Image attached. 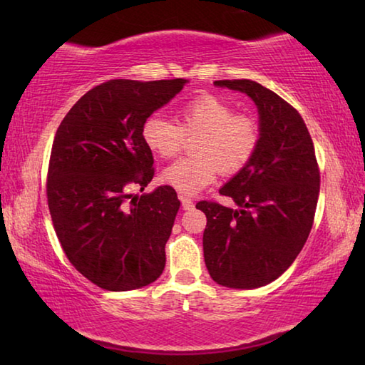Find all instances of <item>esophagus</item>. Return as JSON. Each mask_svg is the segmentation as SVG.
I'll use <instances>...</instances> for the list:
<instances>
[{
	"mask_svg": "<svg viewBox=\"0 0 365 365\" xmlns=\"http://www.w3.org/2000/svg\"><path fill=\"white\" fill-rule=\"evenodd\" d=\"M178 200H180L182 207L185 209V211H188V209H193L195 202H193V200H191V197L185 196V195H178Z\"/></svg>",
	"mask_w": 365,
	"mask_h": 365,
	"instance_id": "obj_1",
	"label": "esophagus"
}]
</instances>
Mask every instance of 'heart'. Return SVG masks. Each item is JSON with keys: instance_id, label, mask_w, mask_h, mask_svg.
<instances>
[{"instance_id": "1", "label": "heart", "mask_w": 365, "mask_h": 365, "mask_svg": "<svg viewBox=\"0 0 365 365\" xmlns=\"http://www.w3.org/2000/svg\"><path fill=\"white\" fill-rule=\"evenodd\" d=\"M180 125L158 114L141 128L145 145L163 159L178 156L187 138H197L195 158L182 159L164 170L163 180L182 193L195 195L211 185L219 172L225 177L246 169L261 145V127L250 114L235 113L224 98L212 93L195 96L178 110Z\"/></svg>"}]
</instances>
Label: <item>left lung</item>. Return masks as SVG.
<instances>
[{"instance_id": "8db88e82", "label": "left lung", "mask_w": 365, "mask_h": 365, "mask_svg": "<svg viewBox=\"0 0 365 365\" xmlns=\"http://www.w3.org/2000/svg\"><path fill=\"white\" fill-rule=\"evenodd\" d=\"M248 95L259 109L261 145L240 174L219 190L238 209L200 201L206 214L202 250L209 275L222 287L267 285L293 264L314 224L320 190L316 150L292 104L252 80H217Z\"/></svg>"}]
</instances>
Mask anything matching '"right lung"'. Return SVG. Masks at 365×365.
Returning a JSON list of instances; mask_svg holds the SVG:
<instances>
[{
	"label": "right lung",
	"instance_id": "add662e5",
	"mask_svg": "<svg viewBox=\"0 0 365 365\" xmlns=\"http://www.w3.org/2000/svg\"><path fill=\"white\" fill-rule=\"evenodd\" d=\"M185 78H114L73 104L53 140L46 197L58 240L85 279L108 292L158 280L180 201L164 185L148 195L153 153L141 128Z\"/></svg>",
	"mask_w": 365,
	"mask_h": 365
}]
</instances>
